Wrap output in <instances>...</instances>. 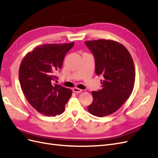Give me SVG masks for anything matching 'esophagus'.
Instances as JSON below:
<instances>
[{"instance_id":"esophagus-1","label":"esophagus","mask_w":158,"mask_h":158,"mask_svg":"<svg viewBox=\"0 0 158 158\" xmlns=\"http://www.w3.org/2000/svg\"><path fill=\"white\" fill-rule=\"evenodd\" d=\"M73 91H74L75 93H80L82 90L81 89H80V88H73Z\"/></svg>"}]
</instances>
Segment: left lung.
Returning <instances> with one entry per match:
<instances>
[{
	"label": "left lung",
	"instance_id": "obj_1",
	"mask_svg": "<svg viewBox=\"0 0 158 158\" xmlns=\"http://www.w3.org/2000/svg\"><path fill=\"white\" fill-rule=\"evenodd\" d=\"M95 58V73L102 75V89L92 92L93 102L88 111L99 117L117 111L130 97L135 85V68L130 52L117 41H85Z\"/></svg>",
	"mask_w": 158,
	"mask_h": 158
}]
</instances>
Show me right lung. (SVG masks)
I'll list each match as a JSON object with an SVG mask.
<instances>
[{"instance_id": "add662e5", "label": "right lung", "mask_w": 158, "mask_h": 158, "mask_svg": "<svg viewBox=\"0 0 158 158\" xmlns=\"http://www.w3.org/2000/svg\"><path fill=\"white\" fill-rule=\"evenodd\" d=\"M74 43L35 47L23 57L19 68V80L26 99L37 111L53 117L64 111L73 92L53 84L55 74L63 66L65 55Z\"/></svg>"}]
</instances>
